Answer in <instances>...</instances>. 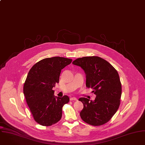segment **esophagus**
<instances>
[{"label":"esophagus","instance_id":"1","mask_svg":"<svg viewBox=\"0 0 145 145\" xmlns=\"http://www.w3.org/2000/svg\"><path fill=\"white\" fill-rule=\"evenodd\" d=\"M70 100H71V101H72V100L76 101V100H77V98H76V97H71V98H70Z\"/></svg>","mask_w":145,"mask_h":145}]
</instances>
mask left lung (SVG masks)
Returning a JSON list of instances; mask_svg holds the SVG:
<instances>
[{"label": "left lung", "mask_w": 145, "mask_h": 145, "mask_svg": "<svg viewBox=\"0 0 145 145\" xmlns=\"http://www.w3.org/2000/svg\"><path fill=\"white\" fill-rule=\"evenodd\" d=\"M72 63L84 70L86 85L93 89L96 96L94 101L79 99L84 104L81 119L94 126L105 124L116 114L120 104L121 85L117 71L108 61L97 56L78 58Z\"/></svg>", "instance_id": "1"}]
</instances>
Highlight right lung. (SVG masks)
I'll use <instances>...</instances> for the list:
<instances>
[{
	"instance_id": "right-lung-1",
	"label": "right lung",
	"mask_w": 145,
	"mask_h": 145,
	"mask_svg": "<svg viewBox=\"0 0 145 145\" xmlns=\"http://www.w3.org/2000/svg\"><path fill=\"white\" fill-rule=\"evenodd\" d=\"M72 59L55 57L45 58L30 69L24 86V93L34 120L43 126L59 121L62 108L69 101L68 96L55 97L53 88L59 81L61 70Z\"/></svg>"
}]
</instances>
